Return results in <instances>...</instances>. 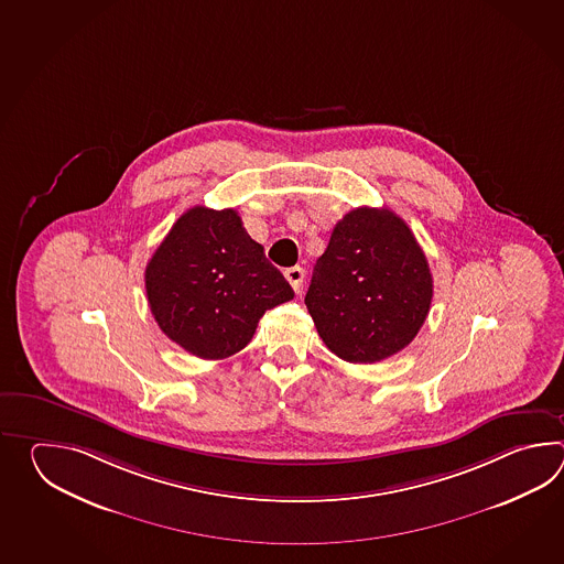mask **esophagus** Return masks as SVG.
Here are the masks:
<instances>
[{
	"mask_svg": "<svg viewBox=\"0 0 564 564\" xmlns=\"http://www.w3.org/2000/svg\"><path fill=\"white\" fill-rule=\"evenodd\" d=\"M284 276H286L288 282H290V286L294 288V292H300L302 284H304L306 272H304V268L294 265V268H288L286 272H284Z\"/></svg>",
	"mask_w": 564,
	"mask_h": 564,
	"instance_id": "obj_1",
	"label": "esophagus"
}]
</instances>
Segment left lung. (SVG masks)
<instances>
[{"label":"left lung","instance_id":"1","mask_svg":"<svg viewBox=\"0 0 564 564\" xmlns=\"http://www.w3.org/2000/svg\"><path fill=\"white\" fill-rule=\"evenodd\" d=\"M432 299L430 264L408 224L387 207H357L333 229L304 302L336 357L377 362L415 338Z\"/></svg>","mask_w":564,"mask_h":564}]
</instances>
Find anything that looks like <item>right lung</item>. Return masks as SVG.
<instances>
[{
    "label": "right lung",
    "instance_id": "1",
    "mask_svg": "<svg viewBox=\"0 0 564 564\" xmlns=\"http://www.w3.org/2000/svg\"><path fill=\"white\" fill-rule=\"evenodd\" d=\"M159 328L199 359L236 355L265 311L294 299L236 209L195 205L173 224L144 270Z\"/></svg>",
    "mask_w": 564,
    "mask_h": 564
}]
</instances>
